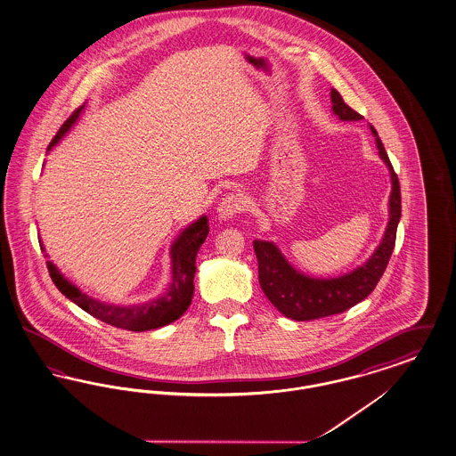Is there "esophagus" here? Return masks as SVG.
Here are the masks:
<instances>
[{"label":"esophagus","instance_id":"34e87169","mask_svg":"<svg viewBox=\"0 0 456 456\" xmlns=\"http://www.w3.org/2000/svg\"><path fill=\"white\" fill-rule=\"evenodd\" d=\"M246 210V199L240 193H229L220 200L217 216L220 220H229Z\"/></svg>","mask_w":456,"mask_h":456}]
</instances>
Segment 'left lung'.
Segmentation results:
<instances>
[{"instance_id": "left-lung-1", "label": "left lung", "mask_w": 456, "mask_h": 456, "mask_svg": "<svg viewBox=\"0 0 456 456\" xmlns=\"http://www.w3.org/2000/svg\"><path fill=\"white\" fill-rule=\"evenodd\" d=\"M332 111L346 122L362 120L363 117L345 103L343 96L336 90H330ZM375 135L379 154L383 163L388 166L392 178V193H390V216L388 225L385 229L380 246L363 266L356 268L351 273L343 274L339 278L321 280L310 278L297 272L292 265L283 257L280 249L273 242L255 240L256 257H257V273L259 285L268 300L280 310L285 317L293 321H314L321 317H328L334 314H341L360 304L370 293L375 290L380 281L383 272L388 265V259L395 246L397 225L401 220V184L399 178L392 167V163L385 152L382 141L377 130L371 127Z\"/></svg>"}]
</instances>
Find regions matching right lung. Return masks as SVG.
Listing matches in <instances>:
<instances>
[{
    "instance_id": "obj_1",
    "label": "right lung",
    "mask_w": 456,
    "mask_h": 456,
    "mask_svg": "<svg viewBox=\"0 0 456 456\" xmlns=\"http://www.w3.org/2000/svg\"><path fill=\"white\" fill-rule=\"evenodd\" d=\"M85 107L74 110L73 115L62 124L59 132L55 134L51 147L57 144L64 137V134L73 127L74 122L79 118V113ZM208 234V219L203 216L197 222H193L188 229H184L178 239L171 246V283L163 297L151 300L141 305H128V307H117L98 302L86 293H81L73 283H69L51 261H47V270L54 281L59 292L64 293L77 307L88 312L93 317L107 322L113 328L127 329L134 332H142L149 329L163 328L171 324L173 321L180 319L191 304L193 298V278H195V257L205 242Z\"/></svg>"
}]
</instances>
